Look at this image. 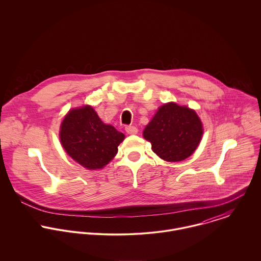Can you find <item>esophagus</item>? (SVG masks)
<instances>
[{"label":"esophagus","mask_w":261,"mask_h":261,"mask_svg":"<svg viewBox=\"0 0 261 261\" xmlns=\"http://www.w3.org/2000/svg\"><path fill=\"white\" fill-rule=\"evenodd\" d=\"M125 132L128 134V135H136L138 133V128L134 125H126L125 126Z\"/></svg>","instance_id":"obj_1"}]
</instances>
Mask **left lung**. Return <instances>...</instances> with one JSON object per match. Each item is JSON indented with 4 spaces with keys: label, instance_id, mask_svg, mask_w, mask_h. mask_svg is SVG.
<instances>
[{
    "label": "left lung",
    "instance_id": "1",
    "mask_svg": "<svg viewBox=\"0 0 261 261\" xmlns=\"http://www.w3.org/2000/svg\"><path fill=\"white\" fill-rule=\"evenodd\" d=\"M203 134L197 113L174 102L164 105L144 130L151 149L168 162H180L197 149Z\"/></svg>",
    "mask_w": 261,
    "mask_h": 261
}]
</instances>
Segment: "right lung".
<instances>
[{
  "label": "right lung",
  "mask_w": 261,
  "mask_h": 261,
  "mask_svg": "<svg viewBox=\"0 0 261 261\" xmlns=\"http://www.w3.org/2000/svg\"><path fill=\"white\" fill-rule=\"evenodd\" d=\"M124 135L105 124L91 107L68 112L60 127V141L66 152L88 170L103 168L117 152Z\"/></svg>",
  "instance_id": "add662e5"
}]
</instances>
